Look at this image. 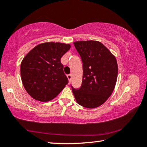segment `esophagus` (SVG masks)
I'll return each mask as SVG.
<instances>
[{"label":"esophagus","instance_id":"obj_1","mask_svg":"<svg viewBox=\"0 0 147 147\" xmlns=\"http://www.w3.org/2000/svg\"><path fill=\"white\" fill-rule=\"evenodd\" d=\"M67 77L68 78V80H69V83H70V82H71V74H69V75L67 76Z\"/></svg>","mask_w":147,"mask_h":147}]
</instances>
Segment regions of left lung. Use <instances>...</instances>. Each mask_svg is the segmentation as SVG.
Wrapping results in <instances>:
<instances>
[{
  "label": "left lung",
  "mask_w": 147,
  "mask_h": 147,
  "mask_svg": "<svg viewBox=\"0 0 147 147\" xmlns=\"http://www.w3.org/2000/svg\"><path fill=\"white\" fill-rule=\"evenodd\" d=\"M83 63V79L78 90L72 88L76 102L87 108H95L111 96L118 76V64L113 54L97 41L74 43Z\"/></svg>",
  "instance_id": "left-lung-1"
}]
</instances>
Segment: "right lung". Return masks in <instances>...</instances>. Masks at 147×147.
Returning a JSON list of instances; mask_svg holds the SVG:
<instances>
[{
	"label": "right lung",
	"mask_w": 147,
	"mask_h": 147,
	"mask_svg": "<svg viewBox=\"0 0 147 147\" xmlns=\"http://www.w3.org/2000/svg\"><path fill=\"white\" fill-rule=\"evenodd\" d=\"M70 44L47 42L35 46L21 64L22 83L28 94L40 102L53 100L68 84L61 58Z\"/></svg>",
	"instance_id": "obj_1"
}]
</instances>
